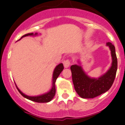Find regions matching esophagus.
Listing matches in <instances>:
<instances>
[{
  "label": "esophagus",
  "instance_id": "esophagus-1",
  "mask_svg": "<svg viewBox=\"0 0 125 125\" xmlns=\"http://www.w3.org/2000/svg\"><path fill=\"white\" fill-rule=\"evenodd\" d=\"M63 65H64V67L66 68H68L69 66H70V61L69 60H64L63 62Z\"/></svg>",
  "mask_w": 125,
  "mask_h": 125
}]
</instances>
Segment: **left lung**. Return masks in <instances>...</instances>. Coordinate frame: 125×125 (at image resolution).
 Returning <instances> with one entry per match:
<instances>
[{"instance_id":"1","label":"left lung","mask_w":125,"mask_h":125,"mask_svg":"<svg viewBox=\"0 0 125 125\" xmlns=\"http://www.w3.org/2000/svg\"><path fill=\"white\" fill-rule=\"evenodd\" d=\"M111 51L112 63L110 68L104 74L98 78L88 76L80 65L71 66L72 79L74 89L79 96L83 99H93L109 90L113 85L117 70V59L115 46L110 42L106 43Z\"/></svg>"}]
</instances>
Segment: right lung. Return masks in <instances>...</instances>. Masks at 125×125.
Returning a JSON list of instances; mask_svg holds the SVG:
<instances>
[{
    "label": "right lung",
    "mask_w": 125,
    "mask_h": 125,
    "mask_svg": "<svg viewBox=\"0 0 125 125\" xmlns=\"http://www.w3.org/2000/svg\"><path fill=\"white\" fill-rule=\"evenodd\" d=\"M38 35V33L36 32L35 34L34 33H28L24 35V36H22L21 37V39H22L24 37H26V36H36ZM20 39V40H21ZM64 67L63 65V63H60L58 65H57L55 66V68L54 70L53 74H52V87H51V89L47 93H45V94H41V95H36V96H30V95H28L25 94L24 93H22L21 90L18 88V87L17 86L16 84V88H17V90L19 91L20 93H21V95L22 96L24 97L26 99H28V100H31V101H33L35 102H37V103H48V102H50L54 97L55 94V81H56L57 79L59 77V75H60V74L61 73V72L63 70ZM15 83V82H14Z\"/></svg>",
    "instance_id": "right-lung-1"
}]
</instances>
